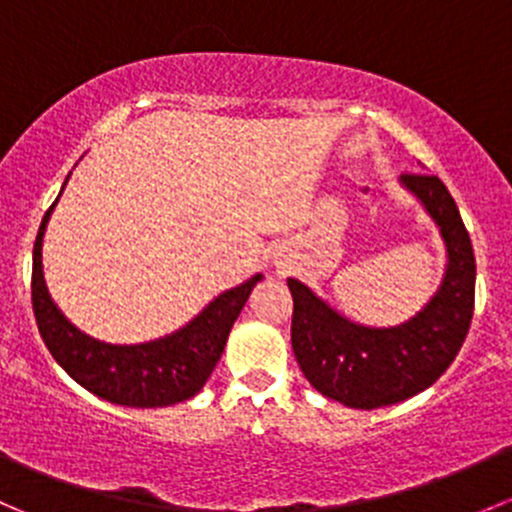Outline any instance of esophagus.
Masks as SVG:
<instances>
[{"label": "esophagus", "mask_w": 512, "mask_h": 512, "mask_svg": "<svg viewBox=\"0 0 512 512\" xmlns=\"http://www.w3.org/2000/svg\"><path fill=\"white\" fill-rule=\"evenodd\" d=\"M275 267H277V272H282V275H285V272L289 270V260H287V257H277Z\"/></svg>", "instance_id": "obj_1"}]
</instances>
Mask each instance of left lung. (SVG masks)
<instances>
[{"mask_svg": "<svg viewBox=\"0 0 512 512\" xmlns=\"http://www.w3.org/2000/svg\"><path fill=\"white\" fill-rule=\"evenodd\" d=\"M446 245V272L433 297L406 322L366 327L289 277L292 349L304 379L349 409H381L421 394L466 342L476 299V257L456 200L436 175H401Z\"/></svg>", "mask_w": 512, "mask_h": 512, "instance_id": "left-lung-1", "label": "left lung"}]
</instances>
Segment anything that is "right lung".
<instances>
[{"label":"right lung","instance_id":"obj_1","mask_svg":"<svg viewBox=\"0 0 512 512\" xmlns=\"http://www.w3.org/2000/svg\"><path fill=\"white\" fill-rule=\"evenodd\" d=\"M66 180L61 190L66 188ZM56 203L46 210L39 225L32 267L36 327L56 364L86 391L118 406L160 409L193 399L213 374L215 364L223 356L227 334L240 317L252 289L262 282V275L220 292L208 307H203V312L195 314L185 327L175 329L173 334L141 344L101 342L74 327L46 289L41 245Z\"/></svg>","mask_w":512,"mask_h":512}]
</instances>
